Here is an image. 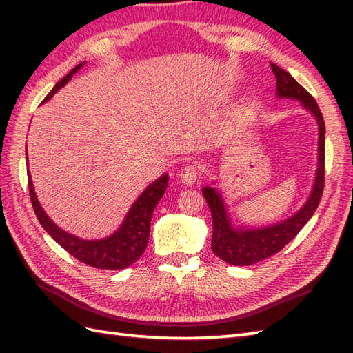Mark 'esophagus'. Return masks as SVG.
I'll list each match as a JSON object with an SVG mask.
<instances>
[{
	"mask_svg": "<svg viewBox=\"0 0 353 353\" xmlns=\"http://www.w3.org/2000/svg\"><path fill=\"white\" fill-rule=\"evenodd\" d=\"M199 179V170L196 165H186L181 171V181L186 186H191L197 182Z\"/></svg>",
	"mask_w": 353,
	"mask_h": 353,
	"instance_id": "obj_1",
	"label": "esophagus"
}]
</instances>
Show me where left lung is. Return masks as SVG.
Returning a JSON list of instances; mask_svg holds the SVG:
<instances>
[{
	"mask_svg": "<svg viewBox=\"0 0 353 353\" xmlns=\"http://www.w3.org/2000/svg\"><path fill=\"white\" fill-rule=\"evenodd\" d=\"M272 71L276 77V95L277 99H288L301 101L302 108L310 112L316 118L319 127V142H317V170L314 177L312 190L303 206L296 214L288 219L277 221L268 226L249 228V226H234L219 188L205 186L201 188L205 200L212 214V244L211 249L230 265H252L265 259L272 254L282 250L316 212L320 203L321 194L325 186V121L316 100L303 89L297 81L291 77V74L279 68L274 63Z\"/></svg>",
	"mask_w": 353,
	"mask_h": 353,
	"instance_id": "8db88e82",
	"label": "left lung"
}]
</instances>
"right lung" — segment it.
Listing matches in <instances>:
<instances>
[{"mask_svg":"<svg viewBox=\"0 0 353 353\" xmlns=\"http://www.w3.org/2000/svg\"><path fill=\"white\" fill-rule=\"evenodd\" d=\"M83 65L85 62L79 63L76 68H72V71L66 74L61 81H57L56 86L51 89V92L45 97L43 103L48 101L59 89L68 83L74 74H76ZM27 176L30 199H32L34 214L37 216V220H39L41 226L47 230V234L54 239L59 245L63 247L68 253H71L74 258L85 262L88 265L101 270H123L132 265L133 262H137L141 258V254L144 253L148 243L150 223H152L153 211L168 186V174H162L159 179H156L153 183H150L147 188L141 192V196L133 201L129 212L125 214V219L121 223V226H119L114 234L101 239H83L65 232L50 219L47 212L42 209L39 200H37L32 176H30L28 170Z\"/></svg>","mask_w":353,"mask_h":353,"instance_id":"obj_1","label":"right lung"}]
</instances>
